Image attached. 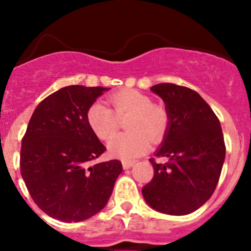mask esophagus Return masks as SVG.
Returning a JSON list of instances; mask_svg holds the SVG:
<instances>
[{
  "label": "esophagus",
  "instance_id": "esophagus-1",
  "mask_svg": "<svg viewBox=\"0 0 251 251\" xmlns=\"http://www.w3.org/2000/svg\"><path fill=\"white\" fill-rule=\"evenodd\" d=\"M135 160H123V168L124 169H130L135 165Z\"/></svg>",
  "mask_w": 251,
  "mask_h": 251
}]
</instances>
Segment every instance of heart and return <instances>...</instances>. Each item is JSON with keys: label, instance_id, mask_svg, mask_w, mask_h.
Segmentation results:
<instances>
[{"label": "heart", "instance_id": "1", "mask_svg": "<svg viewBox=\"0 0 251 251\" xmlns=\"http://www.w3.org/2000/svg\"><path fill=\"white\" fill-rule=\"evenodd\" d=\"M111 109L100 102L91 105L86 120L100 140H109L118 131L120 120L126 123L128 132L115 136L109 151L121 159H132L146 153L153 143H159L168 132L170 116L164 105L153 103L149 96L135 90H123L109 97Z\"/></svg>", "mask_w": 251, "mask_h": 251}]
</instances>
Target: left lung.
<instances>
[{
  "instance_id": "1",
  "label": "left lung",
  "mask_w": 251,
  "mask_h": 251,
  "mask_svg": "<svg viewBox=\"0 0 251 251\" xmlns=\"http://www.w3.org/2000/svg\"><path fill=\"white\" fill-rule=\"evenodd\" d=\"M160 96L170 116L168 132L156 158L154 177L142 188L144 201L163 214H191L214 193L226 155L220 120L198 92L175 83L151 88Z\"/></svg>"
}]
</instances>
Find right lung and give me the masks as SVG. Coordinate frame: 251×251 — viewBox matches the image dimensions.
Here are the masks:
<instances>
[{
    "instance_id": "right-lung-1",
    "label": "right lung",
    "mask_w": 251,
    "mask_h": 251,
    "mask_svg": "<svg viewBox=\"0 0 251 251\" xmlns=\"http://www.w3.org/2000/svg\"><path fill=\"white\" fill-rule=\"evenodd\" d=\"M109 88L72 85L45 98L32 113L20 149V174L48 216L78 222L100 212L123 171L119 160L88 165L105 147L86 113Z\"/></svg>"
}]
</instances>
